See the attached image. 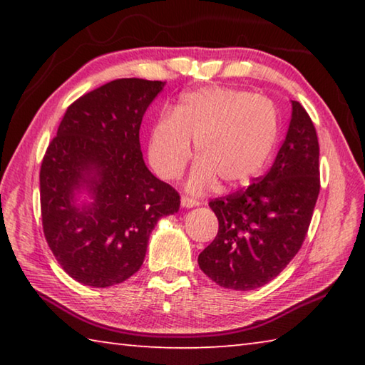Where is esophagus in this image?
I'll list each match as a JSON object with an SVG mask.
<instances>
[{"instance_id":"esophagus-1","label":"esophagus","mask_w":365,"mask_h":365,"mask_svg":"<svg viewBox=\"0 0 365 365\" xmlns=\"http://www.w3.org/2000/svg\"><path fill=\"white\" fill-rule=\"evenodd\" d=\"M182 206L183 207H195V206H200V202H197L195 197L182 196Z\"/></svg>"}]
</instances>
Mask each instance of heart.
I'll list each match as a JSON object with an SVG mask.
<instances>
[{"mask_svg":"<svg viewBox=\"0 0 365 365\" xmlns=\"http://www.w3.org/2000/svg\"><path fill=\"white\" fill-rule=\"evenodd\" d=\"M277 132V110L267 98L211 86L185 95L174 114L154 125L148 154L160 178L175 180L191 158V140L200 160L188 188L202 191L217 178L224 187H237L262 169Z\"/></svg>","mask_w":365,"mask_h":365,"instance_id":"b5f03b06","label":"heart"}]
</instances>
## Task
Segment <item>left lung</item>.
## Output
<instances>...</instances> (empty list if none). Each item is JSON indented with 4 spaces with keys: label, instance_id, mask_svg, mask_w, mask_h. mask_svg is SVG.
<instances>
[{
    "label": "left lung",
    "instance_id": "8db88e82",
    "mask_svg": "<svg viewBox=\"0 0 365 365\" xmlns=\"http://www.w3.org/2000/svg\"><path fill=\"white\" fill-rule=\"evenodd\" d=\"M292 106L285 141L267 174L246 190L209 201L219 232L197 264L219 287H264L304 242L320 191L319 140L306 109L298 101Z\"/></svg>",
    "mask_w": 365,
    "mask_h": 365
}]
</instances>
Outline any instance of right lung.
<instances>
[{
  "mask_svg": "<svg viewBox=\"0 0 365 365\" xmlns=\"http://www.w3.org/2000/svg\"><path fill=\"white\" fill-rule=\"evenodd\" d=\"M165 82L117 78L67 108L40 169L43 233L61 267L95 288L125 282L180 195L146 168L140 125ZM86 190L92 201L78 205Z\"/></svg>",
  "mask_w": 365,
  "mask_h": 365,
  "instance_id": "1",
  "label": "right lung"
}]
</instances>
